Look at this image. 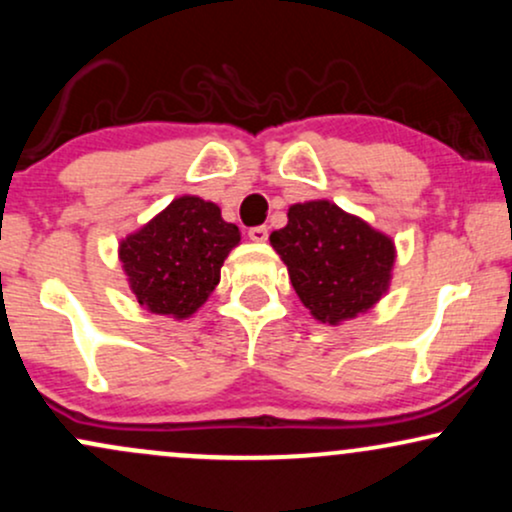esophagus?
I'll return each instance as SVG.
<instances>
[{"label":"esophagus","mask_w":512,"mask_h":512,"mask_svg":"<svg viewBox=\"0 0 512 512\" xmlns=\"http://www.w3.org/2000/svg\"><path fill=\"white\" fill-rule=\"evenodd\" d=\"M248 236H250V240H255V243H264V240L269 238V231H267V226H252L248 231Z\"/></svg>","instance_id":"1"}]
</instances>
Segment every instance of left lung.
Returning <instances> with one entry per match:
<instances>
[{
  "label": "left lung",
  "instance_id": "obj_1",
  "mask_svg": "<svg viewBox=\"0 0 512 512\" xmlns=\"http://www.w3.org/2000/svg\"><path fill=\"white\" fill-rule=\"evenodd\" d=\"M305 308L327 325L366 313L392 279L395 243L327 199L293 204L269 236Z\"/></svg>",
  "mask_w": 512,
  "mask_h": 512
}]
</instances>
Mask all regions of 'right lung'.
<instances>
[{
	"mask_svg": "<svg viewBox=\"0 0 512 512\" xmlns=\"http://www.w3.org/2000/svg\"><path fill=\"white\" fill-rule=\"evenodd\" d=\"M238 243V226L223 221L214 202L185 195L122 240L120 262L139 305L182 320L216 289Z\"/></svg>",
	"mask_w": 512,
	"mask_h": 512,
	"instance_id": "1",
	"label": "right lung"
}]
</instances>
